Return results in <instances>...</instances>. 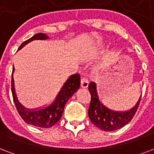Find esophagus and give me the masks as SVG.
<instances>
[{"instance_id":"obj_1","label":"esophagus","mask_w":154,"mask_h":154,"mask_svg":"<svg viewBox=\"0 0 154 154\" xmlns=\"http://www.w3.org/2000/svg\"><path fill=\"white\" fill-rule=\"evenodd\" d=\"M80 83H81V88H87L88 86V84H89V82H88V79L86 78H81V80H80Z\"/></svg>"}]
</instances>
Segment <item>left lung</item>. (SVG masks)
I'll return each instance as SVG.
<instances>
[{
    "label": "left lung",
    "instance_id": "1",
    "mask_svg": "<svg viewBox=\"0 0 154 154\" xmlns=\"http://www.w3.org/2000/svg\"><path fill=\"white\" fill-rule=\"evenodd\" d=\"M91 94V102L88 109V116L91 122L97 128L105 131L118 130L127 125L132 119L140 105L141 96L135 106L126 111H114L107 108L99 100L97 84L91 82L88 85Z\"/></svg>",
    "mask_w": 154,
    "mask_h": 154
}]
</instances>
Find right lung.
Instances as JSON below:
<instances>
[{"mask_svg":"<svg viewBox=\"0 0 154 154\" xmlns=\"http://www.w3.org/2000/svg\"><path fill=\"white\" fill-rule=\"evenodd\" d=\"M48 36L44 33H38L34 35L32 38L26 40L20 45L18 50L23 48L26 44L35 40H47ZM14 71V67H13L12 80H11V90H12L13 99L15 104L16 109L21 118L28 124L35 127L42 128H49L53 127L58 122L62 116L64 107L67 100L73 96V94L79 89L80 86V75L79 74H75L70 75L65 82L63 86L57 93L54 100L48 106L44 108L27 109L24 107L18 101L15 88H14V81L13 74Z\"/></svg>","mask_w":154,"mask_h":154,"instance_id":"add662e5","label":"right lung"}]
</instances>
